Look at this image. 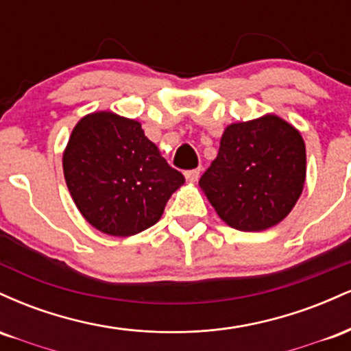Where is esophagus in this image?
<instances>
[{"instance_id":"34e87169","label":"esophagus","mask_w":351,"mask_h":351,"mask_svg":"<svg viewBox=\"0 0 351 351\" xmlns=\"http://www.w3.org/2000/svg\"><path fill=\"white\" fill-rule=\"evenodd\" d=\"M184 178H186V181H189V183H196L199 178V168H196V170L184 171Z\"/></svg>"}]
</instances>
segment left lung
<instances>
[{
  "label": "left lung",
  "mask_w": 351,
  "mask_h": 351,
  "mask_svg": "<svg viewBox=\"0 0 351 351\" xmlns=\"http://www.w3.org/2000/svg\"><path fill=\"white\" fill-rule=\"evenodd\" d=\"M305 176L300 132L279 115L265 114L224 128L199 188L228 226L256 232L287 217L304 191Z\"/></svg>",
  "instance_id": "1"
}]
</instances>
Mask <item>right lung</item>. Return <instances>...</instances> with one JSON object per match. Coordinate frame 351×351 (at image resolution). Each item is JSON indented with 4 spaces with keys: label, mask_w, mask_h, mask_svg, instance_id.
I'll list each match as a JSON object with an SVG mask.
<instances>
[{
    "label": "right lung",
    "mask_w": 351,
    "mask_h": 351,
    "mask_svg": "<svg viewBox=\"0 0 351 351\" xmlns=\"http://www.w3.org/2000/svg\"><path fill=\"white\" fill-rule=\"evenodd\" d=\"M66 184L84 219L104 234H138L162 217L184 176L173 170L142 123L99 110L75 123L62 153Z\"/></svg>",
    "instance_id": "1"
}]
</instances>
